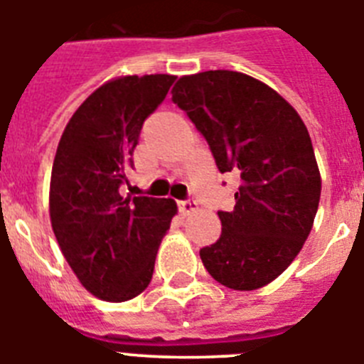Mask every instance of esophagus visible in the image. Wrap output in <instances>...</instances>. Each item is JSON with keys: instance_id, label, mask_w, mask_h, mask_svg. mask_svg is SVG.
I'll use <instances>...</instances> for the list:
<instances>
[{"instance_id": "34e87169", "label": "esophagus", "mask_w": 364, "mask_h": 364, "mask_svg": "<svg viewBox=\"0 0 364 364\" xmlns=\"http://www.w3.org/2000/svg\"><path fill=\"white\" fill-rule=\"evenodd\" d=\"M178 210H180V213H182L186 217V215L195 213V211L198 210V205H197V202L184 200V202H178Z\"/></svg>"}]
</instances>
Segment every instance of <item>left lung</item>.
<instances>
[{"label":"left lung","instance_id":"obj_1","mask_svg":"<svg viewBox=\"0 0 364 364\" xmlns=\"http://www.w3.org/2000/svg\"><path fill=\"white\" fill-rule=\"evenodd\" d=\"M173 102L205 136L220 173L240 176L220 239L200 250L211 277L259 290L294 262L319 208L321 173L306 125L277 91L237 70L182 76Z\"/></svg>","mask_w":364,"mask_h":364}]
</instances>
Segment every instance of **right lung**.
Segmentation results:
<instances>
[{"label": "right lung", "mask_w": 364, "mask_h": 364, "mask_svg": "<svg viewBox=\"0 0 364 364\" xmlns=\"http://www.w3.org/2000/svg\"><path fill=\"white\" fill-rule=\"evenodd\" d=\"M175 76H118L85 98L63 129L49 215L63 257L89 294L124 302L142 294L178 208L173 198L122 197L144 120Z\"/></svg>", "instance_id": "obj_1"}]
</instances>
